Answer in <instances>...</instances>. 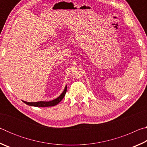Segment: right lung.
I'll list each match as a JSON object with an SVG mask.
<instances>
[{
    "mask_svg": "<svg viewBox=\"0 0 147 147\" xmlns=\"http://www.w3.org/2000/svg\"><path fill=\"white\" fill-rule=\"evenodd\" d=\"M67 89V86H65L63 91L62 92V93L59 95L58 98L54 99L53 100L51 101H39V102H28L23 101V102L26 104L27 105L31 106H35V107H49V106H54L55 105H57L59 102H61L62 99L65 95Z\"/></svg>",
    "mask_w": 147,
    "mask_h": 147,
    "instance_id": "obj_1",
    "label": "right lung"
}]
</instances>
